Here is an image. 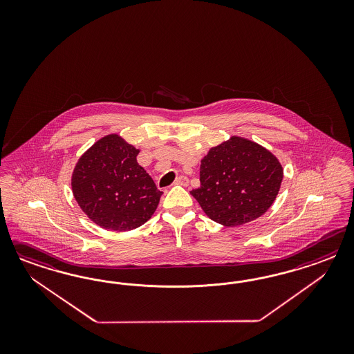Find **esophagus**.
Here are the masks:
<instances>
[{
    "label": "esophagus",
    "mask_w": 354,
    "mask_h": 354,
    "mask_svg": "<svg viewBox=\"0 0 354 354\" xmlns=\"http://www.w3.org/2000/svg\"><path fill=\"white\" fill-rule=\"evenodd\" d=\"M188 178L187 176H179V178H176V180H175V184H178V185H183V187H187L188 185Z\"/></svg>",
    "instance_id": "1"
}]
</instances>
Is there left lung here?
<instances>
[{
	"mask_svg": "<svg viewBox=\"0 0 354 354\" xmlns=\"http://www.w3.org/2000/svg\"><path fill=\"white\" fill-rule=\"evenodd\" d=\"M281 180L283 167L270 150L252 140L232 136L201 160V185L191 194L212 221L236 227L268 212Z\"/></svg>",
	"mask_w": 354,
	"mask_h": 354,
	"instance_id": "8db88e82",
	"label": "left lung"
}]
</instances>
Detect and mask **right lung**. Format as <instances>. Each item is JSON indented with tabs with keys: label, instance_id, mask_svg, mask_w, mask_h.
I'll use <instances>...</instances> for the list:
<instances>
[{
	"label": "right lung",
	"instance_id": "1",
	"mask_svg": "<svg viewBox=\"0 0 354 354\" xmlns=\"http://www.w3.org/2000/svg\"><path fill=\"white\" fill-rule=\"evenodd\" d=\"M139 149L119 135L96 141L79 158L71 187L76 203L96 225L129 231L154 214L162 192L140 166Z\"/></svg>",
	"mask_w": 354,
	"mask_h": 354
}]
</instances>
